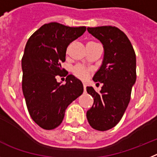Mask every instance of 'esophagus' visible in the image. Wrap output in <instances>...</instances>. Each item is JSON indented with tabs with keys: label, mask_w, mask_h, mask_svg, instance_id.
Wrapping results in <instances>:
<instances>
[{
	"label": "esophagus",
	"mask_w": 157,
	"mask_h": 157,
	"mask_svg": "<svg viewBox=\"0 0 157 157\" xmlns=\"http://www.w3.org/2000/svg\"><path fill=\"white\" fill-rule=\"evenodd\" d=\"M83 86H84V92H85V91H86V84H83Z\"/></svg>",
	"instance_id": "1"
}]
</instances>
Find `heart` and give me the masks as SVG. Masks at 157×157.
<instances>
[{
    "label": "heart",
    "instance_id": "1",
    "mask_svg": "<svg viewBox=\"0 0 157 157\" xmlns=\"http://www.w3.org/2000/svg\"><path fill=\"white\" fill-rule=\"evenodd\" d=\"M73 73L75 75V77H77V78L84 80H86L88 76H89L90 70L87 69L86 67L83 66V65H77L73 67Z\"/></svg>",
    "mask_w": 157,
    "mask_h": 157
}]
</instances>
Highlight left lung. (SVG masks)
<instances>
[{"instance_id":"left-lung-1","label":"left lung","mask_w":157,"mask_h":157,"mask_svg":"<svg viewBox=\"0 0 157 157\" xmlns=\"http://www.w3.org/2000/svg\"><path fill=\"white\" fill-rule=\"evenodd\" d=\"M88 31L103 43L104 58L93 77L103 84L101 91L87 87L94 103L86 115L93 129L106 131L119 122L128 107L137 77L136 54L126 34L116 27L88 28Z\"/></svg>"}]
</instances>
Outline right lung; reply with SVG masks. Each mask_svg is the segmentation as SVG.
Listing matches in <instances>:
<instances>
[{
  "instance_id": "add662e5",
  "label": "right lung",
  "mask_w": 157,
  "mask_h": 157,
  "mask_svg": "<svg viewBox=\"0 0 157 157\" xmlns=\"http://www.w3.org/2000/svg\"><path fill=\"white\" fill-rule=\"evenodd\" d=\"M85 31V27L52 22L42 26L27 42L21 63L22 89L31 118L43 129L58 127L68 106L83 93L82 83L73 75H68L65 84L56 77L64 76L61 63L65 61L68 46Z\"/></svg>"
}]
</instances>
